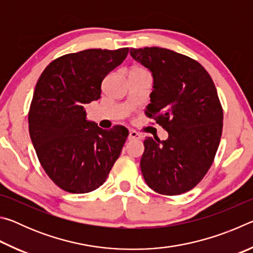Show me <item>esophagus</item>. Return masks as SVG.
<instances>
[{
  "label": "esophagus",
  "instance_id": "obj_1",
  "mask_svg": "<svg viewBox=\"0 0 253 253\" xmlns=\"http://www.w3.org/2000/svg\"><path fill=\"white\" fill-rule=\"evenodd\" d=\"M142 138V135L138 134V132L135 131V130H130L129 131V135H128V139L132 140V139H140Z\"/></svg>",
  "mask_w": 253,
  "mask_h": 253
}]
</instances>
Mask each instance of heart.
Masks as SVG:
<instances>
[{
	"mask_svg": "<svg viewBox=\"0 0 253 253\" xmlns=\"http://www.w3.org/2000/svg\"><path fill=\"white\" fill-rule=\"evenodd\" d=\"M131 71H136V72H147L145 69H143V68H134Z\"/></svg>",
	"mask_w": 253,
	"mask_h": 253,
	"instance_id": "heart-1",
	"label": "heart"
}]
</instances>
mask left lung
<instances>
[{"label":"left lung","mask_w":253,"mask_h":253,"mask_svg":"<svg viewBox=\"0 0 253 253\" xmlns=\"http://www.w3.org/2000/svg\"><path fill=\"white\" fill-rule=\"evenodd\" d=\"M130 55L153 76L145 113L169 132L165 140H144V179L160 194L185 193L204 177L219 147L223 111L216 88L198 61L175 51L146 46L131 48Z\"/></svg>","instance_id":"obj_1"}]
</instances>
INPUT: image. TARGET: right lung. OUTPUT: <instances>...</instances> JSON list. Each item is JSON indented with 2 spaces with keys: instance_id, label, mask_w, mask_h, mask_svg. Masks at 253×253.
<instances>
[{
  "instance_id": "obj_1",
  "label": "right lung",
  "mask_w": 253,
  "mask_h": 253,
  "mask_svg": "<svg viewBox=\"0 0 253 253\" xmlns=\"http://www.w3.org/2000/svg\"><path fill=\"white\" fill-rule=\"evenodd\" d=\"M128 48L88 49L53 60L34 89L29 131L48 176L69 193L99 187L121 155L127 128L102 129L84 106L98 100L101 83L126 59Z\"/></svg>"
}]
</instances>
